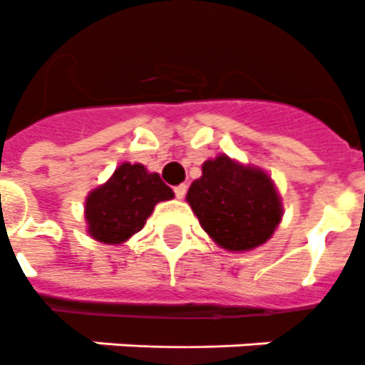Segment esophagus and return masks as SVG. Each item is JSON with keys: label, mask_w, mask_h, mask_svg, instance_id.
Returning <instances> with one entry per match:
<instances>
[{"label": "esophagus", "mask_w": 365, "mask_h": 365, "mask_svg": "<svg viewBox=\"0 0 365 365\" xmlns=\"http://www.w3.org/2000/svg\"><path fill=\"white\" fill-rule=\"evenodd\" d=\"M186 190H188V186H186V185H179V186H175V188H173L175 196L179 197V200H182V197L186 196Z\"/></svg>", "instance_id": "obj_1"}]
</instances>
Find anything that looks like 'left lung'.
<instances>
[{"mask_svg":"<svg viewBox=\"0 0 365 365\" xmlns=\"http://www.w3.org/2000/svg\"><path fill=\"white\" fill-rule=\"evenodd\" d=\"M186 201L201 228L228 250H250L265 243L282 217L281 200L269 177L224 154L203 164Z\"/></svg>","mask_w":365,"mask_h":365,"instance_id":"1","label":"left lung"}]
</instances>
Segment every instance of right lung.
<instances>
[{"mask_svg":"<svg viewBox=\"0 0 365 365\" xmlns=\"http://www.w3.org/2000/svg\"><path fill=\"white\" fill-rule=\"evenodd\" d=\"M171 197L173 190L158 173H148L141 164H122L86 197L88 233L101 243H122L145 226L156 203Z\"/></svg>","mask_w":365,"mask_h":365,"instance_id":"right-lung-1","label":"right lung"}]
</instances>
